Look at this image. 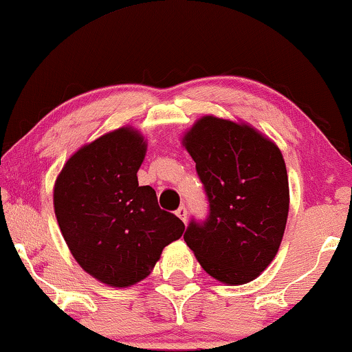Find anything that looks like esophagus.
I'll return each mask as SVG.
<instances>
[{"instance_id":"34e87169","label":"esophagus","mask_w":352,"mask_h":352,"mask_svg":"<svg viewBox=\"0 0 352 352\" xmlns=\"http://www.w3.org/2000/svg\"><path fill=\"white\" fill-rule=\"evenodd\" d=\"M176 215H177V217H179V219H181V220H183V222H186V220H188V209H186V207H184V206H181V207H179V209H177V210H176Z\"/></svg>"}]
</instances>
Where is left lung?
Instances as JSON below:
<instances>
[{
  "mask_svg": "<svg viewBox=\"0 0 352 352\" xmlns=\"http://www.w3.org/2000/svg\"><path fill=\"white\" fill-rule=\"evenodd\" d=\"M183 145L196 162L209 201L204 222L190 220L184 241L204 271L223 284L253 280L271 264L289 214L280 150L246 124L206 116Z\"/></svg>",
  "mask_w": 352,
  "mask_h": 352,
  "instance_id": "left-lung-1",
  "label": "left lung"
}]
</instances>
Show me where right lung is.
Instances as JSON below:
<instances>
[{
  "mask_svg": "<svg viewBox=\"0 0 352 352\" xmlns=\"http://www.w3.org/2000/svg\"><path fill=\"white\" fill-rule=\"evenodd\" d=\"M145 153L140 133L120 127L81 146L55 181L56 222L73 258L111 287L145 279L184 232L175 214L160 209L155 189L138 186Z\"/></svg>",
  "mask_w": 352,
  "mask_h": 352,
  "instance_id": "obj_1",
  "label": "right lung"
}]
</instances>
